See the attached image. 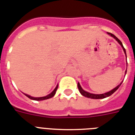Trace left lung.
<instances>
[{"mask_svg": "<svg viewBox=\"0 0 135 135\" xmlns=\"http://www.w3.org/2000/svg\"><path fill=\"white\" fill-rule=\"evenodd\" d=\"M108 34L109 35H110L111 37H113V38H115V40L118 41V42L119 43V44L121 45V47H122L123 51H124L125 55H126V51H125V49L124 48V47H123V45H122V43L121 42V41H120V40H119L118 37H116L114 35H113L112 33L108 32ZM126 57H127V56H126ZM126 73H127V71H125V74H126ZM122 81L121 82V83H120V85H118V86H116L115 88H113V90H111L110 91H109V92L105 93H103V94H93V93H90L86 92V91H85V90H84L83 88H81V85H80V84H79V83H78V88H79V91H80V93H81V95H84V96H85V97L88 98H92V99H102V98H105L108 97V96H110V95H112L113 93L115 92L116 90L118 89V88L120 87V85L122 84Z\"/></svg>", "mask_w": 135, "mask_h": 135, "instance_id": "left-lung-1", "label": "left lung"}]
</instances>
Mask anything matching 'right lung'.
I'll use <instances>...</instances> for the list:
<instances>
[{"label": "right lung", "instance_id": "right-lung-1", "mask_svg": "<svg viewBox=\"0 0 135 135\" xmlns=\"http://www.w3.org/2000/svg\"><path fill=\"white\" fill-rule=\"evenodd\" d=\"M57 88H58V86H56V87L54 88V90L52 91V92L49 94V95H46V96H44V97H39V98H35V97H32L30 95H27V94H25V95H26L27 97H28L31 100H47V99H49V98H51L55 95V93H56V91L57 90Z\"/></svg>", "mask_w": 135, "mask_h": 135}]
</instances>
